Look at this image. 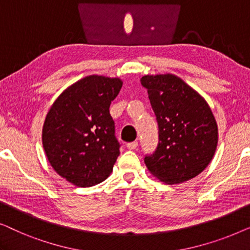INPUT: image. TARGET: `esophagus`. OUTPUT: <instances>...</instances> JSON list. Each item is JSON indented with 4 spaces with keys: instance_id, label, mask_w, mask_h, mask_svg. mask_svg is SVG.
Returning a JSON list of instances; mask_svg holds the SVG:
<instances>
[{
    "instance_id": "1",
    "label": "esophagus",
    "mask_w": 250,
    "mask_h": 250,
    "mask_svg": "<svg viewBox=\"0 0 250 250\" xmlns=\"http://www.w3.org/2000/svg\"><path fill=\"white\" fill-rule=\"evenodd\" d=\"M126 146H127V149H129V150H134V149L138 148V142H136V141L129 142V143H127V145H126Z\"/></svg>"
}]
</instances>
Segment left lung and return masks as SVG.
I'll return each instance as SVG.
<instances>
[{
    "instance_id": "8db88e82",
    "label": "left lung",
    "mask_w": 250,
    "mask_h": 250,
    "mask_svg": "<svg viewBox=\"0 0 250 250\" xmlns=\"http://www.w3.org/2000/svg\"><path fill=\"white\" fill-rule=\"evenodd\" d=\"M140 81L148 91L159 128L157 149L145 157L149 172L167 184L199 175L217 146V124L209 105L173 74L146 75Z\"/></svg>"
}]
</instances>
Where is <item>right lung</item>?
<instances>
[{
  "instance_id": "right-lung-1",
  "label": "right lung",
  "mask_w": 250,
  "mask_h": 250,
  "mask_svg": "<svg viewBox=\"0 0 250 250\" xmlns=\"http://www.w3.org/2000/svg\"><path fill=\"white\" fill-rule=\"evenodd\" d=\"M123 82L91 75L61 93L47 112L42 131L47 160L61 177L86 188L112 172L119 145L109 112Z\"/></svg>"
}]
</instances>
